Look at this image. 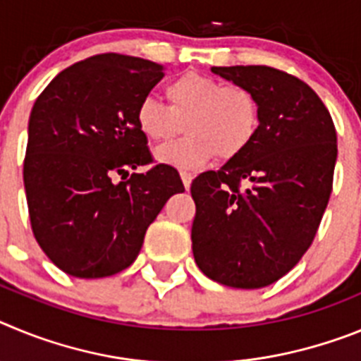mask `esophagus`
<instances>
[{"label":"esophagus","mask_w":361,"mask_h":361,"mask_svg":"<svg viewBox=\"0 0 361 361\" xmlns=\"http://www.w3.org/2000/svg\"><path fill=\"white\" fill-rule=\"evenodd\" d=\"M180 178H183V184L186 190H190L191 186V180H193V175L190 173V171H180Z\"/></svg>","instance_id":"34e87169"}]
</instances>
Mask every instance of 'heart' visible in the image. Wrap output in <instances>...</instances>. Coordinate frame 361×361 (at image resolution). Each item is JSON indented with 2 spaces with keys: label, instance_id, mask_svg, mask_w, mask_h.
Returning <instances> with one entry per match:
<instances>
[{
  "label": "heart",
  "instance_id": "heart-1",
  "mask_svg": "<svg viewBox=\"0 0 361 361\" xmlns=\"http://www.w3.org/2000/svg\"><path fill=\"white\" fill-rule=\"evenodd\" d=\"M164 95L168 106L145 97L135 110L139 132L157 145L173 141L184 124L186 139L157 152L164 164L197 168L215 155L219 161H233L250 148L260 130V103L247 86L186 72L166 85Z\"/></svg>",
  "mask_w": 361,
  "mask_h": 361
}]
</instances>
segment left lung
<instances>
[{"label": "left lung", "instance_id": "8db88e82", "mask_svg": "<svg viewBox=\"0 0 361 361\" xmlns=\"http://www.w3.org/2000/svg\"><path fill=\"white\" fill-rule=\"evenodd\" d=\"M247 86L262 121L240 157L191 183L193 257L208 279L258 289L300 262L317 237L336 164V130L307 82L271 66H212Z\"/></svg>", "mask_w": 361, "mask_h": 361}]
</instances>
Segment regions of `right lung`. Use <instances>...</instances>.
<instances>
[{"mask_svg":"<svg viewBox=\"0 0 361 361\" xmlns=\"http://www.w3.org/2000/svg\"><path fill=\"white\" fill-rule=\"evenodd\" d=\"M164 66L99 54L59 72L36 99L23 162L32 233L66 275L104 279L132 266L148 226L184 184L170 164H153L137 104ZM121 176V183L113 177Z\"/></svg>","mask_w":361,"mask_h":361,"instance_id":"right-lung-1","label":"right lung"}]
</instances>
